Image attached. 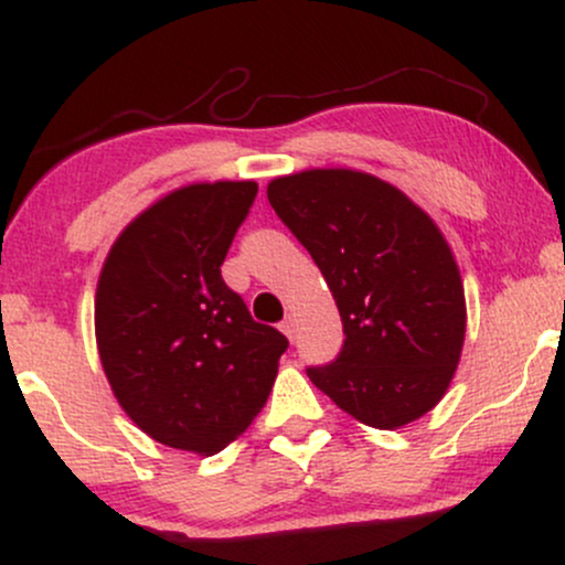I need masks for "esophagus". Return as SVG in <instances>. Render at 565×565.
I'll return each mask as SVG.
<instances>
[{
    "label": "esophagus",
    "mask_w": 565,
    "mask_h": 565,
    "mask_svg": "<svg viewBox=\"0 0 565 565\" xmlns=\"http://www.w3.org/2000/svg\"><path fill=\"white\" fill-rule=\"evenodd\" d=\"M281 332L287 334L291 342H295V337H297V321L291 319V316H289V319H284V321H281Z\"/></svg>",
    "instance_id": "obj_1"
}]
</instances>
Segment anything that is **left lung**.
Listing matches in <instances>:
<instances>
[{"instance_id":"obj_1","label":"left lung","mask_w":565,"mask_h":565,"mask_svg":"<svg viewBox=\"0 0 565 565\" xmlns=\"http://www.w3.org/2000/svg\"><path fill=\"white\" fill-rule=\"evenodd\" d=\"M268 201L319 265L345 332L310 382L380 430L430 412L468 327L462 276L433 217L395 185L342 167L270 180Z\"/></svg>"}]
</instances>
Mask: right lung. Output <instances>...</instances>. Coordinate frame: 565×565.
<instances>
[{"label":"right lung","instance_id":"1","mask_svg":"<svg viewBox=\"0 0 565 565\" xmlns=\"http://www.w3.org/2000/svg\"><path fill=\"white\" fill-rule=\"evenodd\" d=\"M255 196V180L167 193L119 233L97 278L95 340L116 401L146 436L201 457L260 414L289 345L220 276Z\"/></svg>","mask_w":565,"mask_h":565}]
</instances>
